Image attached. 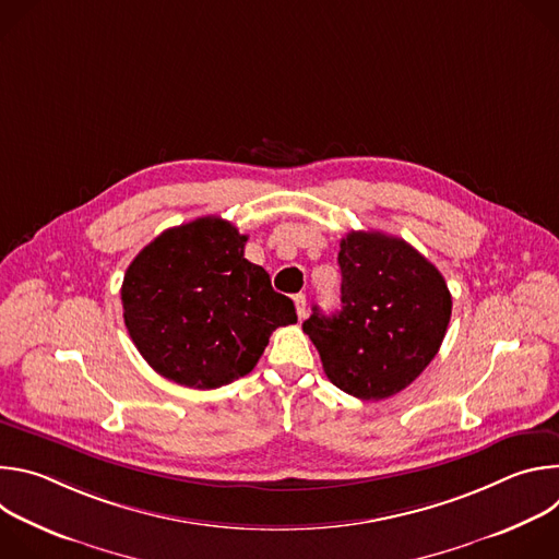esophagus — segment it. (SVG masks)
Returning <instances> with one entry per match:
<instances>
[{"label":"esophagus","instance_id":"1","mask_svg":"<svg viewBox=\"0 0 559 559\" xmlns=\"http://www.w3.org/2000/svg\"><path fill=\"white\" fill-rule=\"evenodd\" d=\"M294 305H296L298 318H305V313H307V298H305V294H296L294 296Z\"/></svg>","mask_w":559,"mask_h":559}]
</instances>
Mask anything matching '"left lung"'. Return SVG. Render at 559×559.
<instances>
[{"label": "left lung", "mask_w": 559, "mask_h": 559, "mask_svg": "<svg viewBox=\"0 0 559 559\" xmlns=\"http://www.w3.org/2000/svg\"><path fill=\"white\" fill-rule=\"evenodd\" d=\"M341 311L313 307L302 332L325 376L360 401L409 386L436 358L451 318L442 274L403 238L349 231L341 241Z\"/></svg>", "instance_id": "1"}]
</instances>
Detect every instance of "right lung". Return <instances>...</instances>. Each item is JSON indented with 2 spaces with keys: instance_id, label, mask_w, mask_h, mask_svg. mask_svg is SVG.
<instances>
[{
  "instance_id": "1",
  "label": "right lung",
  "mask_w": 559,
  "mask_h": 559,
  "mask_svg": "<svg viewBox=\"0 0 559 559\" xmlns=\"http://www.w3.org/2000/svg\"><path fill=\"white\" fill-rule=\"evenodd\" d=\"M246 234L203 216L158 234L121 285L128 334L164 378L216 389L250 373L276 328L294 325V302L243 257Z\"/></svg>"
}]
</instances>
